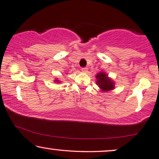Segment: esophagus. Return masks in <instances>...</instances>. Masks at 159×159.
<instances>
[{
	"label": "esophagus",
	"instance_id": "1",
	"mask_svg": "<svg viewBox=\"0 0 159 159\" xmlns=\"http://www.w3.org/2000/svg\"><path fill=\"white\" fill-rule=\"evenodd\" d=\"M81 71L84 73H87L88 72V68H82Z\"/></svg>",
	"mask_w": 159,
	"mask_h": 159
}]
</instances>
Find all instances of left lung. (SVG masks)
<instances>
[{"instance_id": "left-lung-1", "label": "left lung", "mask_w": 159, "mask_h": 159, "mask_svg": "<svg viewBox=\"0 0 159 159\" xmlns=\"http://www.w3.org/2000/svg\"><path fill=\"white\" fill-rule=\"evenodd\" d=\"M97 78V84L102 91H111L115 88V84L113 80L110 78L108 77V75H107L104 72H99L96 75Z\"/></svg>"}]
</instances>
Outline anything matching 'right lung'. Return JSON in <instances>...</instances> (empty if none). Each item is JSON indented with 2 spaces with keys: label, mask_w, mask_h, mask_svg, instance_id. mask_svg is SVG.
Listing matches in <instances>:
<instances>
[{
  "label": "right lung",
  "mask_w": 159,
  "mask_h": 159,
  "mask_svg": "<svg viewBox=\"0 0 159 159\" xmlns=\"http://www.w3.org/2000/svg\"><path fill=\"white\" fill-rule=\"evenodd\" d=\"M55 82H57V83H60V81L59 80H57V79H56V80H55Z\"/></svg>",
  "instance_id": "obj_1"
}]
</instances>
